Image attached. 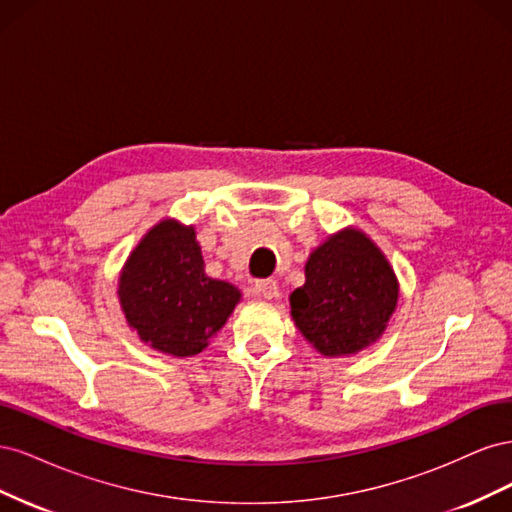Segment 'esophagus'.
<instances>
[{
  "mask_svg": "<svg viewBox=\"0 0 512 512\" xmlns=\"http://www.w3.org/2000/svg\"><path fill=\"white\" fill-rule=\"evenodd\" d=\"M254 294L260 299H273L277 297V282L275 280H258L254 284Z\"/></svg>",
  "mask_w": 512,
  "mask_h": 512,
  "instance_id": "obj_1",
  "label": "esophagus"
}]
</instances>
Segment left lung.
Returning a JSON list of instances; mask_svg holds the SVG:
<instances>
[{"label": "left lung", "instance_id": "8db88e82", "mask_svg": "<svg viewBox=\"0 0 512 512\" xmlns=\"http://www.w3.org/2000/svg\"><path fill=\"white\" fill-rule=\"evenodd\" d=\"M399 297L389 260L365 232L344 228L309 254L290 316L324 356H350L384 333Z\"/></svg>", "mask_w": 512, "mask_h": 512}]
</instances>
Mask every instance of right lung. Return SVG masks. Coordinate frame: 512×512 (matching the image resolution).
<instances>
[{
    "instance_id": "1",
    "label": "right lung",
    "mask_w": 512,
    "mask_h": 512,
    "mask_svg": "<svg viewBox=\"0 0 512 512\" xmlns=\"http://www.w3.org/2000/svg\"><path fill=\"white\" fill-rule=\"evenodd\" d=\"M119 303L141 342L170 356L209 346L241 292L205 273L194 226L162 220L141 239L119 275Z\"/></svg>"
}]
</instances>
